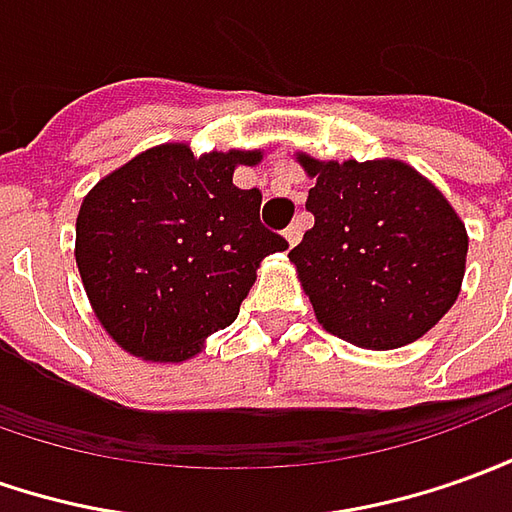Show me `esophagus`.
Returning a JSON list of instances; mask_svg holds the SVG:
<instances>
[{"instance_id": "1", "label": "esophagus", "mask_w": 512, "mask_h": 512, "mask_svg": "<svg viewBox=\"0 0 512 512\" xmlns=\"http://www.w3.org/2000/svg\"><path fill=\"white\" fill-rule=\"evenodd\" d=\"M300 235H302L300 224H291V227L283 232V238H285V243H288V246H294V243L300 241Z\"/></svg>"}]
</instances>
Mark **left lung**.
Returning a JSON list of instances; mask_svg holds the SVG:
<instances>
[{
  "mask_svg": "<svg viewBox=\"0 0 512 512\" xmlns=\"http://www.w3.org/2000/svg\"><path fill=\"white\" fill-rule=\"evenodd\" d=\"M297 162L316 182L305 201L314 227L288 260L316 322L364 350L429 333L465 277L468 232L448 198L401 159Z\"/></svg>",
  "mask_w": 512,
  "mask_h": 512,
  "instance_id": "1",
  "label": "left lung"
}]
</instances>
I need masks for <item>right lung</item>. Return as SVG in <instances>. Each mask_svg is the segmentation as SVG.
I'll use <instances>...</instances> for the list:
<instances>
[{
	"instance_id": "1",
	"label": "right lung",
	"mask_w": 512,
	"mask_h": 512,
	"mask_svg": "<svg viewBox=\"0 0 512 512\" xmlns=\"http://www.w3.org/2000/svg\"><path fill=\"white\" fill-rule=\"evenodd\" d=\"M263 151L193 154L165 142L86 193L75 263L97 322L131 356L179 364L235 322L263 257L288 243L260 227V190L232 184Z\"/></svg>"
}]
</instances>
